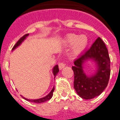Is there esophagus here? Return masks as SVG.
Here are the masks:
<instances>
[{
    "instance_id": "1",
    "label": "esophagus",
    "mask_w": 120,
    "mask_h": 120,
    "mask_svg": "<svg viewBox=\"0 0 120 120\" xmlns=\"http://www.w3.org/2000/svg\"><path fill=\"white\" fill-rule=\"evenodd\" d=\"M65 64L63 63H60L59 64V69H60V70H61V69H63L64 67H65Z\"/></svg>"
}]
</instances>
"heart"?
<instances>
[{
  "mask_svg": "<svg viewBox=\"0 0 120 120\" xmlns=\"http://www.w3.org/2000/svg\"><path fill=\"white\" fill-rule=\"evenodd\" d=\"M88 37L86 35L69 34L64 37V43L66 46L71 45L70 51V56L75 58L79 56L85 50L88 44Z\"/></svg>",
  "mask_w": 120,
  "mask_h": 120,
  "instance_id": "1",
  "label": "heart"
}]
</instances>
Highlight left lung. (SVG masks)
Instances as JSON below:
<instances>
[{
  "instance_id": "obj_1",
  "label": "left lung",
  "mask_w": 120,
  "mask_h": 120,
  "mask_svg": "<svg viewBox=\"0 0 120 120\" xmlns=\"http://www.w3.org/2000/svg\"><path fill=\"white\" fill-rule=\"evenodd\" d=\"M96 63V71L91 75L84 70L87 61ZM74 88L78 95L85 99L99 96L107 86L110 76V59L105 44L98 37L90 49L74 61Z\"/></svg>"
}]
</instances>
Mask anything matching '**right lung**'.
<instances>
[{"instance_id":"obj_1","label":"right lung","mask_w":120,"mask_h":120,"mask_svg":"<svg viewBox=\"0 0 120 120\" xmlns=\"http://www.w3.org/2000/svg\"><path fill=\"white\" fill-rule=\"evenodd\" d=\"M28 35H29V34H28L25 35H23L22 37H21V38L18 40V41L16 42V44L14 45V47H13V49H12V51H13L15 49H16V48L18 47L22 43V42H23V41H24L25 40H26V38L28 37ZM52 73H53L54 76V78L55 79V78H56V76L57 75V73H59V66H58L57 64L55 66L52 68ZM54 90V86H53L52 89H51V90L50 91V92L47 95H46L45 97H42V98H39V99H27V98L23 97V96H22V95L21 96H22V97L23 98V99H25V100H26V101H28L31 102H35V103H38V104H40V103L44 102H46V101H47L50 100V99L52 98V95H53Z\"/></svg>"}]
</instances>
